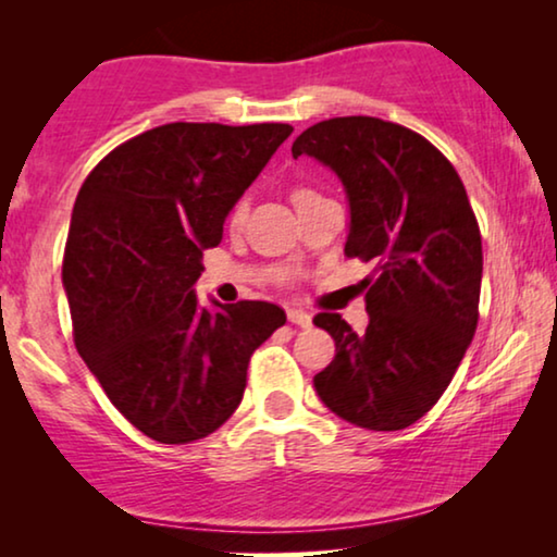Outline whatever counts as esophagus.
<instances>
[{
  "mask_svg": "<svg viewBox=\"0 0 557 557\" xmlns=\"http://www.w3.org/2000/svg\"><path fill=\"white\" fill-rule=\"evenodd\" d=\"M286 317H288V322L296 326H304V330L311 326V314H307L304 309H286Z\"/></svg>",
  "mask_w": 557,
  "mask_h": 557,
  "instance_id": "obj_1",
  "label": "esophagus"
}]
</instances>
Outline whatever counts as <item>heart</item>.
I'll return each instance as SVG.
<instances>
[{
    "mask_svg": "<svg viewBox=\"0 0 557 557\" xmlns=\"http://www.w3.org/2000/svg\"><path fill=\"white\" fill-rule=\"evenodd\" d=\"M311 193V189H296V195H294V200H296V197H301V195H309ZM240 215V208L238 210H235V218H238Z\"/></svg>",
    "mask_w": 557,
    "mask_h": 557,
    "instance_id": "b5f03b06",
    "label": "heart"
}]
</instances>
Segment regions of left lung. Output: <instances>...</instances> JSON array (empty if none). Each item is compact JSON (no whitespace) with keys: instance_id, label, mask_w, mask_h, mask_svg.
Masks as SVG:
<instances>
[{"instance_id":"obj_1","label":"left lung","mask_w":557,"mask_h":557,"mask_svg":"<svg viewBox=\"0 0 557 557\" xmlns=\"http://www.w3.org/2000/svg\"><path fill=\"white\" fill-rule=\"evenodd\" d=\"M292 154L337 174L349 205L345 253L377 271L362 281V334L339 314L314 317L337 347L314 375L317 395L360 429H408L436 406L476 332L482 235L467 189L421 134L372 116L319 121Z\"/></svg>"}]
</instances>
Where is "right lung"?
Here are the masks:
<instances>
[{
    "label": "right lung",
    "instance_id": "right-lung-1",
    "mask_svg": "<svg viewBox=\"0 0 557 557\" xmlns=\"http://www.w3.org/2000/svg\"><path fill=\"white\" fill-rule=\"evenodd\" d=\"M294 128L164 124L83 182L63 258L78 355L128 423L159 444L218 431L240 406L250 355L278 326L269 301L200 307L202 250Z\"/></svg>",
    "mask_w": 557,
    "mask_h": 557
}]
</instances>
